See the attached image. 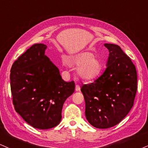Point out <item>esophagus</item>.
<instances>
[{
	"label": "esophagus",
	"instance_id": "obj_1",
	"mask_svg": "<svg viewBox=\"0 0 148 148\" xmlns=\"http://www.w3.org/2000/svg\"><path fill=\"white\" fill-rule=\"evenodd\" d=\"M80 90V87H79V86L78 85V84H77L75 86V90L76 91H79Z\"/></svg>",
	"mask_w": 148,
	"mask_h": 148
}]
</instances>
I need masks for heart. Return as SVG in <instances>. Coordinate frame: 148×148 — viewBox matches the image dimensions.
I'll list each match as a JSON object with an SVG mask.
<instances>
[{"label":"heart","instance_id":"obj_1","mask_svg":"<svg viewBox=\"0 0 148 148\" xmlns=\"http://www.w3.org/2000/svg\"><path fill=\"white\" fill-rule=\"evenodd\" d=\"M66 61L72 66L78 67V75L85 81L94 79L101 72V61L92 52L84 51L71 56Z\"/></svg>","mask_w":148,"mask_h":148}]
</instances>
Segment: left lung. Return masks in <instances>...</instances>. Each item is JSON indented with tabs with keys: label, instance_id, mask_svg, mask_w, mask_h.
Wrapping results in <instances>:
<instances>
[{
	"label": "left lung",
	"instance_id": "1",
	"mask_svg": "<svg viewBox=\"0 0 148 148\" xmlns=\"http://www.w3.org/2000/svg\"><path fill=\"white\" fill-rule=\"evenodd\" d=\"M104 46L109 51L106 69L93 82L81 87L86 117L101 129L118 124L128 114L137 90V73L130 58L118 45Z\"/></svg>",
	"mask_w": 148,
	"mask_h": 148
}]
</instances>
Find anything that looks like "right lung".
<instances>
[{"label":"right lung","instance_id":"right-lung-1","mask_svg":"<svg viewBox=\"0 0 148 148\" xmlns=\"http://www.w3.org/2000/svg\"><path fill=\"white\" fill-rule=\"evenodd\" d=\"M47 46L35 44L19 56L11 69L13 104L24 120L35 128L56 127L65 100L73 93V81L64 82L59 69L45 55Z\"/></svg>","mask_w":148,"mask_h":148}]
</instances>
